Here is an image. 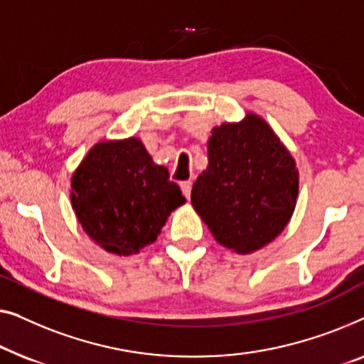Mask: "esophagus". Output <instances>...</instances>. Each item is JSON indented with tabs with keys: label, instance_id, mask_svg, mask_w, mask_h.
Segmentation results:
<instances>
[{
	"label": "esophagus",
	"instance_id": "34e87169",
	"mask_svg": "<svg viewBox=\"0 0 364 364\" xmlns=\"http://www.w3.org/2000/svg\"><path fill=\"white\" fill-rule=\"evenodd\" d=\"M191 186H193L191 181H183L181 183V191H183L184 198H186V199H189V196H191Z\"/></svg>",
	"mask_w": 364,
	"mask_h": 364
}]
</instances>
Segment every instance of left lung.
<instances>
[{
  "mask_svg": "<svg viewBox=\"0 0 364 364\" xmlns=\"http://www.w3.org/2000/svg\"><path fill=\"white\" fill-rule=\"evenodd\" d=\"M296 196L295 160L262 117L214 127L191 204L219 244L237 254L262 249L289 224Z\"/></svg>",
  "mask_w": 364,
  "mask_h": 364,
  "instance_id": "1",
  "label": "left lung"
}]
</instances>
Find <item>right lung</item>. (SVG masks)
Here are the masks:
<instances>
[{"label": "right lung", "instance_id": "1", "mask_svg": "<svg viewBox=\"0 0 364 364\" xmlns=\"http://www.w3.org/2000/svg\"><path fill=\"white\" fill-rule=\"evenodd\" d=\"M168 176L140 138L95 143L70 180L82 229L107 252H140L155 242L171 211L186 203Z\"/></svg>", "mask_w": 364, "mask_h": 364}]
</instances>
